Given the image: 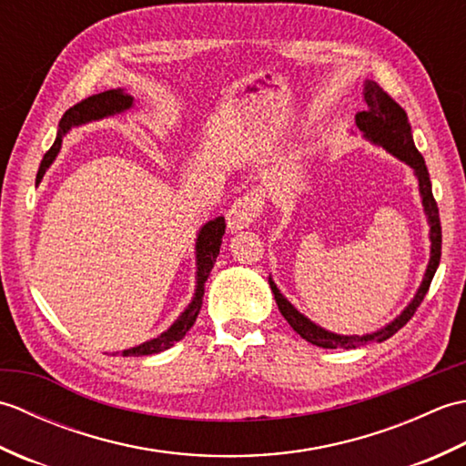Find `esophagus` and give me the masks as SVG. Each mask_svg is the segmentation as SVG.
Wrapping results in <instances>:
<instances>
[{
  "instance_id": "obj_1",
  "label": "esophagus",
  "mask_w": 466,
  "mask_h": 466,
  "mask_svg": "<svg viewBox=\"0 0 466 466\" xmlns=\"http://www.w3.org/2000/svg\"><path fill=\"white\" fill-rule=\"evenodd\" d=\"M264 212V200L258 192H248L244 194L238 200H234V204L230 206V210L226 214V222L228 228L232 232L242 230V228L250 226L252 222L258 220Z\"/></svg>"
}]
</instances>
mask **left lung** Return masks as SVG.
I'll return each mask as SVG.
<instances>
[{
  "label": "left lung",
  "instance_id": "1",
  "mask_svg": "<svg viewBox=\"0 0 466 466\" xmlns=\"http://www.w3.org/2000/svg\"><path fill=\"white\" fill-rule=\"evenodd\" d=\"M364 100H366V104H369V110L356 114V126L360 127L362 134L369 137V140H372L374 144H380L390 154L400 157L402 162H407L419 177L422 206H424V212H427V216H429V224H431V260H429V268H427V274H424L420 289H419L417 296H414V300L407 306V310H404L399 319H394L389 326L380 329L379 332L364 334V336H340V334L329 332V330L320 329V326L312 324L309 319H306V316H302L289 300L284 299L280 290L276 289L272 279H268L276 304H279V309H280L284 319L289 320V324L302 336L306 342L322 346V349H346V350L359 349V346H362V344L382 342L386 339H390L392 334H397L402 326L412 319L414 312H417V309L422 304L424 296H427V292L431 289L432 276H434V272H437L439 262H441L442 232H441L439 206L432 196L427 164H424L422 154L417 150V146H414V142H412L409 116L402 110V106L394 100L390 94H386L376 82L369 80L364 84Z\"/></svg>",
  "mask_w": 466,
  "mask_h": 466
}]
</instances>
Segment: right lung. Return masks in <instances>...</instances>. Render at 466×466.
<instances>
[{
  "mask_svg": "<svg viewBox=\"0 0 466 466\" xmlns=\"http://www.w3.org/2000/svg\"><path fill=\"white\" fill-rule=\"evenodd\" d=\"M130 106H132L130 96L124 94L122 90H110V92H102V94L86 97V100L77 102L76 106L69 107V110L62 116V120H59V130H57V137H56L54 146L49 147V150L44 156L42 164H39L37 182L42 180L46 170H47V166L52 164L56 154L59 152V146H62V137L66 136L69 127L80 126V124H86V122H92V120H100V117L112 116V114H120V112L127 110ZM224 230H226V222H224V218L220 216V218H216V220L208 222L200 230V234H198V242H196L198 286H196V294H194L192 304L187 306V309L182 312L180 319H177L164 334H160L154 340H147L140 346H136V349L124 350L122 356H147V354L167 350L177 340H182L186 332L192 329L196 319H198V314H200V309H202L206 280L212 272V266L218 258V254H220V244H222Z\"/></svg>",
  "mask_w": 466,
  "mask_h": 466,
  "instance_id": "1",
  "label": "right lung"
}]
</instances>
